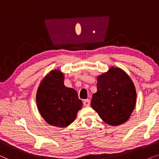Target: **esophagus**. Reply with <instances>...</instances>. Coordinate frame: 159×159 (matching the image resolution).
<instances>
[{"instance_id":"1","label":"esophagus","mask_w":159,"mask_h":159,"mask_svg":"<svg viewBox=\"0 0 159 159\" xmlns=\"http://www.w3.org/2000/svg\"><path fill=\"white\" fill-rule=\"evenodd\" d=\"M90 103H91V101L89 99H85V100H84V105L86 107H88L90 105Z\"/></svg>"}]
</instances>
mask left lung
<instances>
[{
	"label": "left lung",
	"instance_id": "left-lung-1",
	"mask_svg": "<svg viewBox=\"0 0 159 159\" xmlns=\"http://www.w3.org/2000/svg\"><path fill=\"white\" fill-rule=\"evenodd\" d=\"M97 87L91 101L92 108L109 125L125 123L134 111L137 99L129 76L119 67H111L97 77Z\"/></svg>",
	"mask_w": 159,
	"mask_h": 159
}]
</instances>
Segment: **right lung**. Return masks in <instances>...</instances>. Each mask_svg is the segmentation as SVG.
Listing matches in <instances>:
<instances>
[{
    "label": "right lung",
    "mask_w": 159,
    "mask_h": 159,
    "mask_svg": "<svg viewBox=\"0 0 159 159\" xmlns=\"http://www.w3.org/2000/svg\"><path fill=\"white\" fill-rule=\"evenodd\" d=\"M60 70L46 75L38 88L36 102L42 117L50 125L66 127L73 123L83 102L75 89L64 85Z\"/></svg>",
    "instance_id": "add662e5"
}]
</instances>
